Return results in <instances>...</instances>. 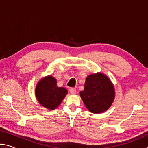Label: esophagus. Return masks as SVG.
Masks as SVG:
<instances>
[{
	"instance_id": "1",
	"label": "esophagus",
	"mask_w": 148,
	"mask_h": 148,
	"mask_svg": "<svg viewBox=\"0 0 148 148\" xmlns=\"http://www.w3.org/2000/svg\"><path fill=\"white\" fill-rule=\"evenodd\" d=\"M70 92H71V93L72 95H74V94H76V90L75 88H73V87H71V88L70 89Z\"/></svg>"
}]
</instances>
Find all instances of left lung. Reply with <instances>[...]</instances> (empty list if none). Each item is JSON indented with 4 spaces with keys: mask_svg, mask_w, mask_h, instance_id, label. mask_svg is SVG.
I'll return each instance as SVG.
<instances>
[{
    "mask_svg": "<svg viewBox=\"0 0 148 148\" xmlns=\"http://www.w3.org/2000/svg\"><path fill=\"white\" fill-rule=\"evenodd\" d=\"M80 97L85 106L94 114L102 113L109 108L115 98L114 85L106 75L90 74L87 77Z\"/></svg>",
    "mask_w": 148,
    "mask_h": 148,
    "instance_id": "left-lung-1",
    "label": "left lung"
}]
</instances>
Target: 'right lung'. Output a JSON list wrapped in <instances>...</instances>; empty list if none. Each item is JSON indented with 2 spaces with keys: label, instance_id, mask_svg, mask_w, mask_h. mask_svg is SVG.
I'll return each mask as SVG.
<instances>
[{
  "label": "right lung",
  "instance_id": "1",
  "mask_svg": "<svg viewBox=\"0 0 148 148\" xmlns=\"http://www.w3.org/2000/svg\"><path fill=\"white\" fill-rule=\"evenodd\" d=\"M68 93L64 87L57 86V80L48 76L40 80L35 89V95L40 104L49 110H54L61 103Z\"/></svg>",
  "mask_w": 148,
  "mask_h": 148
}]
</instances>
